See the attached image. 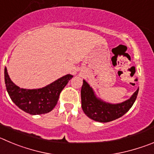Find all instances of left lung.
Returning a JSON list of instances; mask_svg holds the SVG:
<instances>
[{
	"label": "left lung",
	"instance_id": "obj_1",
	"mask_svg": "<svg viewBox=\"0 0 154 154\" xmlns=\"http://www.w3.org/2000/svg\"><path fill=\"white\" fill-rule=\"evenodd\" d=\"M139 89L129 100L119 104H110L96 97L93 90L85 80L81 88V106L83 111L91 119L100 122H109L124 116L137 99Z\"/></svg>",
	"mask_w": 154,
	"mask_h": 154
}]
</instances>
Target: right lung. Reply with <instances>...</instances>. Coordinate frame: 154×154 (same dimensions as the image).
<instances>
[{
    "mask_svg": "<svg viewBox=\"0 0 154 154\" xmlns=\"http://www.w3.org/2000/svg\"><path fill=\"white\" fill-rule=\"evenodd\" d=\"M72 77V75L67 74L43 88L26 90L15 85L10 79L7 68L4 69L6 88L11 100L20 109L30 115L51 112L57 105L61 92Z\"/></svg>",
    "mask_w": 154,
    "mask_h": 154,
    "instance_id": "add662e5",
    "label": "right lung"
}]
</instances>
